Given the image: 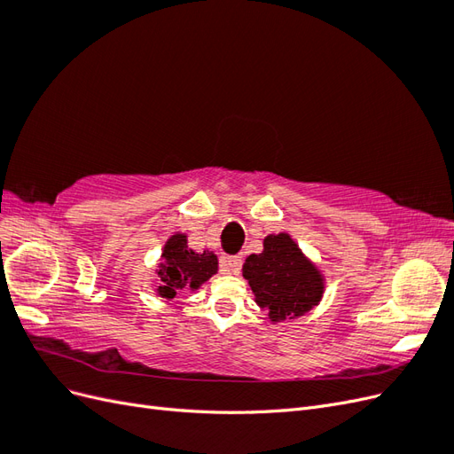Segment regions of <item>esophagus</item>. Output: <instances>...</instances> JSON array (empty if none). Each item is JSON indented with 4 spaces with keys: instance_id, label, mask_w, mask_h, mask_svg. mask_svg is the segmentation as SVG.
I'll return each mask as SVG.
<instances>
[{
    "instance_id": "34e87169",
    "label": "esophagus",
    "mask_w": 454,
    "mask_h": 454,
    "mask_svg": "<svg viewBox=\"0 0 454 454\" xmlns=\"http://www.w3.org/2000/svg\"><path fill=\"white\" fill-rule=\"evenodd\" d=\"M242 269V257L240 255H231L222 259V270L227 274H240Z\"/></svg>"
}]
</instances>
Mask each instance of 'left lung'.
I'll return each mask as SVG.
<instances>
[{
  "instance_id": "left-lung-1",
  "label": "left lung",
  "mask_w": 454,
  "mask_h": 454,
  "mask_svg": "<svg viewBox=\"0 0 454 454\" xmlns=\"http://www.w3.org/2000/svg\"><path fill=\"white\" fill-rule=\"evenodd\" d=\"M242 274L270 322L303 316L324 295L322 272L287 232L265 237L263 252L246 257Z\"/></svg>"
}]
</instances>
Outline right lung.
Here are the masks:
<instances>
[{
  "label": "right lung",
  "mask_w": 454,
  "mask_h": 454,
  "mask_svg": "<svg viewBox=\"0 0 454 454\" xmlns=\"http://www.w3.org/2000/svg\"><path fill=\"white\" fill-rule=\"evenodd\" d=\"M160 259L162 261L157 269L160 286L157 287V294L168 301L180 292L199 290L217 272L215 254L208 250H191L187 246V235L184 232H176L167 240Z\"/></svg>",
  "instance_id": "obj_1"
}]
</instances>
